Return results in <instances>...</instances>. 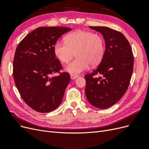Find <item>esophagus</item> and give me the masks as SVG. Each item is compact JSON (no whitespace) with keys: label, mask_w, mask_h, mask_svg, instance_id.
<instances>
[{"label":"esophagus","mask_w":149,"mask_h":149,"mask_svg":"<svg viewBox=\"0 0 149 149\" xmlns=\"http://www.w3.org/2000/svg\"><path fill=\"white\" fill-rule=\"evenodd\" d=\"M70 77L71 79H74L76 78H77L78 77V75H74V74H71L70 75Z\"/></svg>","instance_id":"1"}]
</instances>
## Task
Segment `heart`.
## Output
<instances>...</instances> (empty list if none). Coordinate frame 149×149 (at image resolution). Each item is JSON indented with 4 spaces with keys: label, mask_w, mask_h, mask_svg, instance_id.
I'll use <instances>...</instances> for the list:
<instances>
[{
    "label": "heart",
    "mask_w": 149,
    "mask_h": 149,
    "mask_svg": "<svg viewBox=\"0 0 149 149\" xmlns=\"http://www.w3.org/2000/svg\"><path fill=\"white\" fill-rule=\"evenodd\" d=\"M54 53L61 63L69 62L76 52V58L65 70L77 75L86 70L89 65L95 66L104 55V40L101 35L92 31L76 30L67 35L65 42L58 41L54 45Z\"/></svg>",
    "instance_id": "heart-1"
}]
</instances>
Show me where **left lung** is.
Wrapping results in <instances>:
<instances>
[{
	"instance_id": "8db88e82",
	"label": "left lung",
	"mask_w": 149,
	"mask_h": 149,
	"mask_svg": "<svg viewBox=\"0 0 149 149\" xmlns=\"http://www.w3.org/2000/svg\"><path fill=\"white\" fill-rule=\"evenodd\" d=\"M100 32L106 42L104 55L96 69L84 75L88 102L100 109L118 102L127 91L134 67L132 48L120 31L106 26H89ZM102 76L96 78L95 76Z\"/></svg>"
}]
</instances>
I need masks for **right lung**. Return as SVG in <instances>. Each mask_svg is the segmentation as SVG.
<instances>
[{"label": "right lung", "mask_w": 149, "mask_h": 149, "mask_svg": "<svg viewBox=\"0 0 149 149\" xmlns=\"http://www.w3.org/2000/svg\"><path fill=\"white\" fill-rule=\"evenodd\" d=\"M71 30L65 26H44L32 31L16 48L13 76L22 100L41 113L60 106L70 81L67 72L54 53V45L61 36ZM54 73L58 75L53 77Z\"/></svg>", "instance_id": "add662e5"}]
</instances>
